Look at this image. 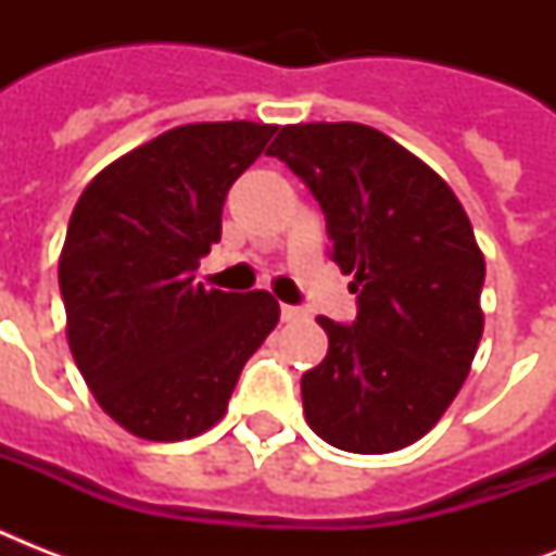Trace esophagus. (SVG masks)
Masks as SVG:
<instances>
[{
	"mask_svg": "<svg viewBox=\"0 0 556 556\" xmlns=\"http://www.w3.org/2000/svg\"><path fill=\"white\" fill-rule=\"evenodd\" d=\"M279 317H282V323H300L305 320V312L300 305H279Z\"/></svg>",
	"mask_w": 556,
	"mask_h": 556,
	"instance_id": "obj_1",
	"label": "esophagus"
}]
</instances>
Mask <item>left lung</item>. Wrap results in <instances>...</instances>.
I'll return each mask as SVG.
<instances>
[{
    "instance_id": "obj_1",
    "label": "left lung",
    "mask_w": 556,
    "mask_h": 556,
    "mask_svg": "<svg viewBox=\"0 0 556 556\" xmlns=\"http://www.w3.org/2000/svg\"><path fill=\"white\" fill-rule=\"evenodd\" d=\"M279 159L326 213L329 256L357 294L352 326L329 334L303 375L305 421L331 447L392 453L432 430L482 340L484 256L444 181L364 124L282 126Z\"/></svg>"
}]
</instances>
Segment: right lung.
Segmentation results:
<instances>
[{"mask_svg":"<svg viewBox=\"0 0 556 556\" xmlns=\"http://www.w3.org/2000/svg\"><path fill=\"white\" fill-rule=\"evenodd\" d=\"M277 126L187 124L91 178L68 222L60 294L74 364L138 439L181 441L225 415L248 357L279 320L268 291L195 282L233 181Z\"/></svg>","mask_w":556,"mask_h":556,"instance_id":"add662e5","label":"right lung"}]
</instances>
